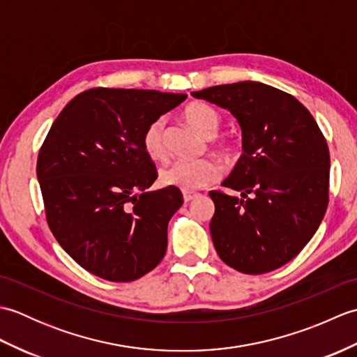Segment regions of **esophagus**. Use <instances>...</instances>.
<instances>
[{
    "label": "esophagus",
    "instance_id": "esophagus-1",
    "mask_svg": "<svg viewBox=\"0 0 357 357\" xmlns=\"http://www.w3.org/2000/svg\"><path fill=\"white\" fill-rule=\"evenodd\" d=\"M198 193H190V192H184V201L185 202H192L193 199L198 198Z\"/></svg>",
    "mask_w": 357,
    "mask_h": 357
}]
</instances>
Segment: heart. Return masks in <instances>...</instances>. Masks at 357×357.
<instances>
[{"label":"heart","mask_w":357,"mask_h":357,"mask_svg":"<svg viewBox=\"0 0 357 357\" xmlns=\"http://www.w3.org/2000/svg\"><path fill=\"white\" fill-rule=\"evenodd\" d=\"M184 118L195 130L206 138H215L222 127V118L219 112L207 104L193 102L185 107ZM142 147L151 159H164L165 147V123L158 118L146 127L142 133ZM221 174L219 165L211 159L199 161H174L164 167L159 173L161 183L169 187H176L183 192H196L213 184Z\"/></svg>","instance_id":"heart-1"}]
</instances>
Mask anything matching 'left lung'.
<instances>
[{"instance_id": "left-lung-1", "label": "left lung", "mask_w": 357, "mask_h": 357, "mask_svg": "<svg viewBox=\"0 0 357 357\" xmlns=\"http://www.w3.org/2000/svg\"><path fill=\"white\" fill-rule=\"evenodd\" d=\"M230 110L244 153L222 185L210 192V234L219 257L245 275L290 262L313 238L328 206L327 141L294 96L262 82L242 81L192 92Z\"/></svg>"}]
</instances>
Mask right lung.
<instances>
[{
  "label": "right lung",
  "instance_id": "obj_1",
  "mask_svg": "<svg viewBox=\"0 0 357 357\" xmlns=\"http://www.w3.org/2000/svg\"><path fill=\"white\" fill-rule=\"evenodd\" d=\"M185 98L90 89L66 105L45 136L36 176L47 224L66 253L92 275L130 282L162 261L167 225L184 199L176 187L147 192L158 172L142 133Z\"/></svg>",
  "mask_w": 357,
  "mask_h": 357
}]
</instances>
